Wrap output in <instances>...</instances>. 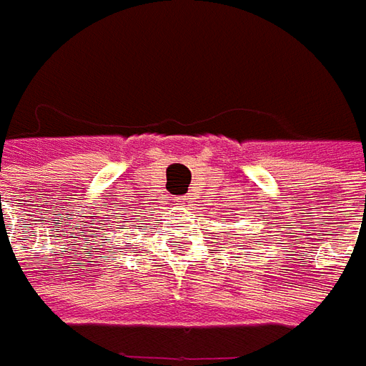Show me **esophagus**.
<instances>
[{
    "label": "esophagus",
    "instance_id": "1",
    "mask_svg": "<svg viewBox=\"0 0 366 366\" xmlns=\"http://www.w3.org/2000/svg\"><path fill=\"white\" fill-rule=\"evenodd\" d=\"M185 201H187V195L179 197V199H177V203H181V204H185Z\"/></svg>",
    "mask_w": 366,
    "mask_h": 366
}]
</instances>
